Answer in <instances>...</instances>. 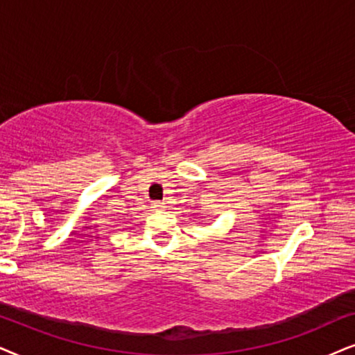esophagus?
I'll return each instance as SVG.
<instances>
[{"label":"esophagus","mask_w":355,"mask_h":355,"mask_svg":"<svg viewBox=\"0 0 355 355\" xmlns=\"http://www.w3.org/2000/svg\"><path fill=\"white\" fill-rule=\"evenodd\" d=\"M153 205H154V207H157V209H164L165 207V202H162V201H154Z\"/></svg>","instance_id":"1"}]
</instances>
